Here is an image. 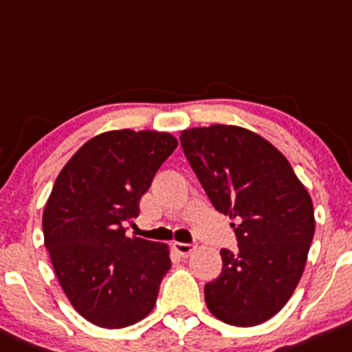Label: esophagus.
<instances>
[{
    "mask_svg": "<svg viewBox=\"0 0 352 352\" xmlns=\"http://www.w3.org/2000/svg\"><path fill=\"white\" fill-rule=\"evenodd\" d=\"M173 248H175V251L177 252V254H181L183 258H188L189 254H191L192 251L196 250L195 244H188V243H173Z\"/></svg>",
    "mask_w": 352,
    "mask_h": 352,
    "instance_id": "obj_1",
    "label": "esophagus"
}]
</instances>
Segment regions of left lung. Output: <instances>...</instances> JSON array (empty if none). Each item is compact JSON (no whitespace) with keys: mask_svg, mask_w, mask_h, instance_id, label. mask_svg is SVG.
<instances>
[{"mask_svg":"<svg viewBox=\"0 0 352 352\" xmlns=\"http://www.w3.org/2000/svg\"><path fill=\"white\" fill-rule=\"evenodd\" d=\"M181 146L212 206L238 221V250L204 286L208 309L231 326H258L293 296L314 238L309 192L289 161L259 134L212 124L181 131Z\"/></svg>","mask_w":352,"mask_h":352,"instance_id":"1","label":"left lung"}]
</instances>
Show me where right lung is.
<instances>
[{"instance_id": "obj_1", "label": "right lung", "mask_w": 352, "mask_h": 352, "mask_svg": "<svg viewBox=\"0 0 352 352\" xmlns=\"http://www.w3.org/2000/svg\"><path fill=\"white\" fill-rule=\"evenodd\" d=\"M176 146L169 133H101L54 181L43 212L45 246L71 306L93 324L120 329L155 307L171 267L169 248L128 238L124 224Z\"/></svg>"}]
</instances>
